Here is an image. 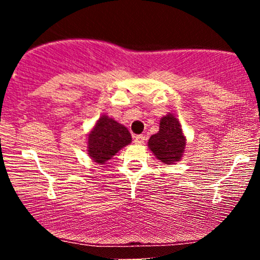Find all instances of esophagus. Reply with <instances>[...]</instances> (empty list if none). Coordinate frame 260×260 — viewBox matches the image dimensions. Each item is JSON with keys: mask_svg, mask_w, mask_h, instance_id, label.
I'll return each mask as SVG.
<instances>
[{"mask_svg": "<svg viewBox=\"0 0 260 260\" xmlns=\"http://www.w3.org/2000/svg\"><path fill=\"white\" fill-rule=\"evenodd\" d=\"M145 138H147V137H145L144 134H138V136H134V143H137V144H143Z\"/></svg>", "mask_w": 260, "mask_h": 260, "instance_id": "34e87169", "label": "esophagus"}]
</instances>
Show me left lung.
Listing matches in <instances>:
<instances>
[{"instance_id": "8db88e82", "label": "left lung", "mask_w": 260, "mask_h": 260, "mask_svg": "<svg viewBox=\"0 0 260 260\" xmlns=\"http://www.w3.org/2000/svg\"><path fill=\"white\" fill-rule=\"evenodd\" d=\"M148 145L155 156L162 162L174 164L181 159L186 140L180 122L174 115L161 118L159 132L150 137Z\"/></svg>"}]
</instances>
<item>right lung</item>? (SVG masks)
<instances>
[{
  "instance_id": "right-lung-1",
  "label": "right lung",
  "mask_w": 260,
  "mask_h": 260,
  "mask_svg": "<svg viewBox=\"0 0 260 260\" xmlns=\"http://www.w3.org/2000/svg\"><path fill=\"white\" fill-rule=\"evenodd\" d=\"M132 137L122 124L101 116L96 126L88 137V153L96 162L104 164L117 153L121 148L129 144Z\"/></svg>"
}]
</instances>
